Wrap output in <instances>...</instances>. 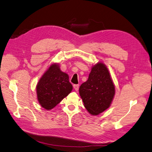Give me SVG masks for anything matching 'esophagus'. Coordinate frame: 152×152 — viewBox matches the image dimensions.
<instances>
[{
    "mask_svg": "<svg viewBox=\"0 0 152 152\" xmlns=\"http://www.w3.org/2000/svg\"><path fill=\"white\" fill-rule=\"evenodd\" d=\"M73 88H74L75 91H78L79 90V84H74L73 85Z\"/></svg>",
    "mask_w": 152,
    "mask_h": 152,
    "instance_id": "esophagus-1",
    "label": "esophagus"
}]
</instances>
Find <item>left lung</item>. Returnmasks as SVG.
Listing matches in <instances>:
<instances>
[{"instance_id":"8db88e82","label":"left lung","mask_w":152,"mask_h":152,"mask_svg":"<svg viewBox=\"0 0 152 152\" xmlns=\"http://www.w3.org/2000/svg\"><path fill=\"white\" fill-rule=\"evenodd\" d=\"M79 94L92 116L98 115L109 107L115 95V86L105 64L98 62L93 65L88 80L80 86Z\"/></svg>"}]
</instances>
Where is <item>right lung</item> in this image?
Masks as SVG:
<instances>
[{
    "mask_svg": "<svg viewBox=\"0 0 152 152\" xmlns=\"http://www.w3.org/2000/svg\"><path fill=\"white\" fill-rule=\"evenodd\" d=\"M72 89L68 75L61 70L58 63H53L36 85L37 98L40 105L49 110L67 96Z\"/></svg>",
    "mask_w": 152,
    "mask_h": 152,
    "instance_id": "1",
    "label": "right lung"
}]
</instances>
